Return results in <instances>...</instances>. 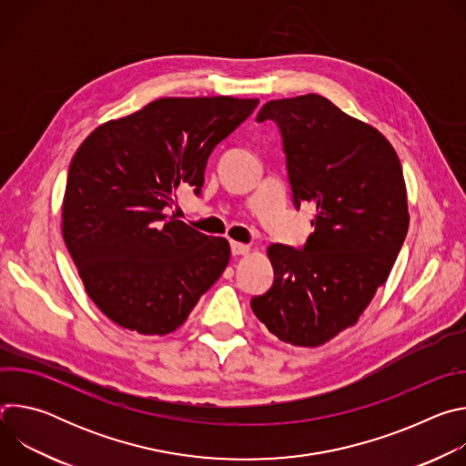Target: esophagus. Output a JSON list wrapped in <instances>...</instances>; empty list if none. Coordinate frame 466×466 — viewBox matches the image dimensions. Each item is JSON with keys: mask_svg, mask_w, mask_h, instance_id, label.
Wrapping results in <instances>:
<instances>
[{"mask_svg": "<svg viewBox=\"0 0 466 466\" xmlns=\"http://www.w3.org/2000/svg\"><path fill=\"white\" fill-rule=\"evenodd\" d=\"M230 248H232V254H234V256H243V254H248V252H250V245L238 243V241H232V243H230Z\"/></svg>", "mask_w": 466, "mask_h": 466, "instance_id": "34e87169", "label": "esophagus"}]
</instances>
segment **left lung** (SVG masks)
Masks as SVG:
<instances>
[{
  "label": "left lung",
  "mask_w": 466,
  "mask_h": 466,
  "mask_svg": "<svg viewBox=\"0 0 466 466\" xmlns=\"http://www.w3.org/2000/svg\"><path fill=\"white\" fill-rule=\"evenodd\" d=\"M265 119L280 127L295 207L317 214L304 248H268L275 282L250 306L280 341L320 347L356 324L387 280L410 228L406 180L381 132L322 96L265 103Z\"/></svg>",
  "instance_id": "1"
}]
</instances>
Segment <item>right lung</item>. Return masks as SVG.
Segmentation results:
<instances>
[{"label":"right lung","instance_id":"add662e5","mask_svg":"<svg viewBox=\"0 0 466 466\" xmlns=\"http://www.w3.org/2000/svg\"><path fill=\"white\" fill-rule=\"evenodd\" d=\"M258 99L162 97L99 125L81 144L62 198V238L94 304L117 326L166 336L230 259L225 238L167 216L197 195L208 157Z\"/></svg>","mask_w":466,"mask_h":466}]
</instances>
